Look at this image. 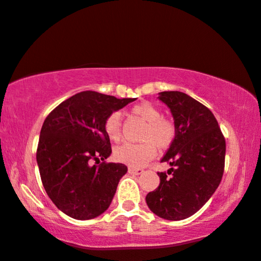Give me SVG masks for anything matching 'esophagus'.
<instances>
[{"instance_id": "obj_1", "label": "esophagus", "mask_w": 261, "mask_h": 261, "mask_svg": "<svg viewBox=\"0 0 261 261\" xmlns=\"http://www.w3.org/2000/svg\"><path fill=\"white\" fill-rule=\"evenodd\" d=\"M143 172H144L143 169H141V168H134V167H130V168H128V173L133 175H140Z\"/></svg>"}]
</instances>
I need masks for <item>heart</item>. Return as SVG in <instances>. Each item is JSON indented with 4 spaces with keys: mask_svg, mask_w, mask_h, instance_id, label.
<instances>
[{
    "mask_svg": "<svg viewBox=\"0 0 261 261\" xmlns=\"http://www.w3.org/2000/svg\"><path fill=\"white\" fill-rule=\"evenodd\" d=\"M131 112L147 121L141 140L142 143H124L116 148L114 158L117 161L131 167H142L156 154L159 149L169 148L175 138V126L172 121L162 117L160 111L151 102L144 101L135 105ZM103 130L111 141L117 142L121 135V119L119 112H112L103 123Z\"/></svg>",
    "mask_w": 261,
    "mask_h": 261,
    "instance_id": "heart-1",
    "label": "heart"
}]
</instances>
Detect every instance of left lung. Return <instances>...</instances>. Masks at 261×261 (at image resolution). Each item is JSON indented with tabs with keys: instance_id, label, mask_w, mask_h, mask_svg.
I'll return each instance as SVG.
<instances>
[{
	"instance_id": "1",
	"label": "left lung",
	"mask_w": 261,
	"mask_h": 261,
	"mask_svg": "<svg viewBox=\"0 0 261 261\" xmlns=\"http://www.w3.org/2000/svg\"><path fill=\"white\" fill-rule=\"evenodd\" d=\"M159 99L174 118L175 138L163 156L172 168L158 173L160 185L145 197L152 213L180 221L200 209L220 185L225 140L213 112L182 92H161Z\"/></svg>"
}]
</instances>
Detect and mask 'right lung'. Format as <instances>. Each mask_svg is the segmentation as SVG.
I'll use <instances>...</instances> for the list:
<instances>
[{"label": "right lung", "instance_id": "right-lung-1", "mask_svg": "<svg viewBox=\"0 0 261 261\" xmlns=\"http://www.w3.org/2000/svg\"><path fill=\"white\" fill-rule=\"evenodd\" d=\"M135 100L86 90L61 102L44 120L37 162L44 189L62 213L82 221L109 209L127 167L105 162L112 149L103 123ZM100 159V165H91Z\"/></svg>", "mask_w": 261, "mask_h": 261}]
</instances>
